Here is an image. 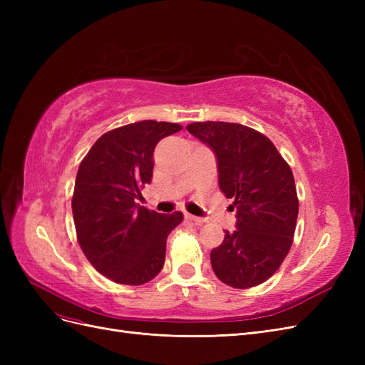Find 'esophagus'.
Instances as JSON below:
<instances>
[{
	"mask_svg": "<svg viewBox=\"0 0 365 365\" xmlns=\"http://www.w3.org/2000/svg\"><path fill=\"white\" fill-rule=\"evenodd\" d=\"M185 219L192 220V222H195V224H202V222H204V219H202V217L193 216V215H190V213H185Z\"/></svg>",
	"mask_w": 365,
	"mask_h": 365,
	"instance_id": "obj_1",
	"label": "esophagus"
}]
</instances>
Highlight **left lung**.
I'll list each match as a JSON object with an SVG mask.
<instances>
[{
	"label": "left lung",
	"instance_id": "8db88e82",
	"mask_svg": "<svg viewBox=\"0 0 365 365\" xmlns=\"http://www.w3.org/2000/svg\"><path fill=\"white\" fill-rule=\"evenodd\" d=\"M187 130L215 152L219 189L236 208V230L225 231L210 252L216 277L236 289L267 282L295 233L298 197L289 164L268 137L244 125L196 121Z\"/></svg>",
	"mask_w": 365,
	"mask_h": 365
}]
</instances>
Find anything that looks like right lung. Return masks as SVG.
Masks as SVG:
<instances>
[{
  "instance_id": "right-lung-1",
  "label": "right lung",
  "mask_w": 365,
  "mask_h": 365,
  "mask_svg": "<svg viewBox=\"0 0 365 365\" xmlns=\"http://www.w3.org/2000/svg\"><path fill=\"white\" fill-rule=\"evenodd\" d=\"M181 129L155 120L113 129L94 143L79 165L71 200L77 242L109 280L137 286L163 269L165 240L184 216L161 215L135 201L152 181L157 143Z\"/></svg>"
}]
</instances>
